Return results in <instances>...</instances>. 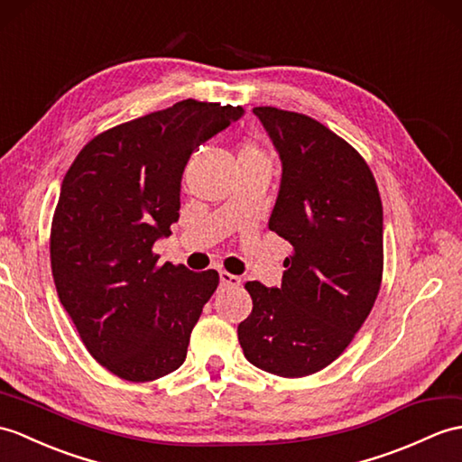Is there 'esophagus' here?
Listing matches in <instances>:
<instances>
[{"instance_id":"esophagus-1","label":"esophagus","mask_w":462,"mask_h":462,"mask_svg":"<svg viewBox=\"0 0 462 462\" xmlns=\"http://www.w3.org/2000/svg\"><path fill=\"white\" fill-rule=\"evenodd\" d=\"M220 283L224 287H238L240 285V277L228 273V272H220Z\"/></svg>"}]
</instances>
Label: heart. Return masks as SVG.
I'll return each mask as SVG.
<instances>
[{
    "instance_id": "obj_1",
    "label": "heart",
    "mask_w": 462,
    "mask_h": 462,
    "mask_svg": "<svg viewBox=\"0 0 462 462\" xmlns=\"http://www.w3.org/2000/svg\"><path fill=\"white\" fill-rule=\"evenodd\" d=\"M257 155H263V152H262V149L257 147L255 143H252V142H245V143H242L238 157H257Z\"/></svg>"
}]
</instances>
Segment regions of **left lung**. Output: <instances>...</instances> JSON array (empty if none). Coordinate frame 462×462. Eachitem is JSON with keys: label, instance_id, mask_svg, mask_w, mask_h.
<instances>
[{"label": "left lung", "instance_id": "left-lung-1", "mask_svg": "<svg viewBox=\"0 0 462 462\" xmlns=\"http://www.w3.org/2000/svg\"><path fill=\"white\" fill-rule=\"evenodd\" d=\"M282 157L270 230L293 245L280 289L248 282L238 325L244 356L282 378L327 368L376 303L383 273V212L376 179L340 135L305 114L254 108Z\"/></svg>", "mask_w": 462, "mask_h": 462}]
</instances>
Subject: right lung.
<instances>
[{"label":"right lung","mask_w":462,"mask_h":462,"mask_svg":"<svg viewBox=\"0 0 462 462\" xmlns=\"http://www.w3.org/2000/svg\"><path fill=\"white\" fill-rule=\"evenodd\" d=\"M242 114L240 106L177 102L92 137L62 179L52 280L86 350L117 378L153 382L187 358L218 272L159 263L153 244L179 220L190 153Z\"/></svg>","instance_id":"right-lung-1"}]
</instances>
